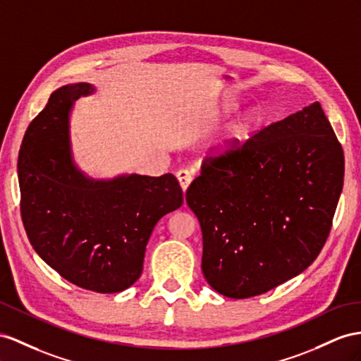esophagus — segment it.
<instances>
[{
    "mask_svg": "<svg viewBox=\"0 0 361 361\" xmlns=\"http://www.w3.org/2000/svg\"><path fill=\"white\" fill-rule=\"evenodd\" d=\"M177 178H178V181H180L181 189H183L184 192H186V189L189 188L190 181L193 180V173H192L190 171H188V169H180V171L177 172Z\"/></svg>",
    "mask_w": 361,
    "mask_h": 361,
    "instance_id": "1",
    "label": "esophagus"
}]
</instances>
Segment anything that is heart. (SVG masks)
Segmentation results:
<instances>
[{"mask_svg": "<svg viewBox=\"0 0 361 361\" xmlns=\"http://www.w3.org/2000/svg\"><path fill=\"white\" fill-rule=\"evenodd\" d=\"M232 108H233V105H226V111L232 109ZM259 120H261V114L257 113V111H248L245 116H243L236 123H233L227 129L224 137L218 142L219 149H223V151L235 149V147L241 145L245 138L250 137L255 126L259 123Z\"/></svg>", "mask_w": 361, "mask_h": 361, "instance_id": "heart-1", "label": "heart"}]
</instances>
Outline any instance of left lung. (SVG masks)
I'll return each instance as SVG.
<instances>
[{
	"label": "left lung",
	"mask_w": 361,
	"mask_h": 361,
	"mask_svg": "<svg viewBox=\"0 0 361 361\" xmlns=\"http://www.w3.org/2000/svg\"><path fill=\"white\" fill-rule=\"evenodd\" d=\"M345 155L319 102L206 157L186 201L207 283L226 298L273 290L314 262L343 189Z\"/></svg>",
	"instance_id": "left-lung-1"
}]
</instances>
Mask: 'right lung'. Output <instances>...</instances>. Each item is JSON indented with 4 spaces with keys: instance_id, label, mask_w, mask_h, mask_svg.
<instances>
[{
    "instance_id": "obj_1",
    "label": "right lung",
    "mask_w": 361,
    "mask_h": 361,
    "mask_svg": "<svg viewBox=\"0 0 361 361\" xmlns=\"http://www.w3.org/2000/svg\"><path fill=\"white\" fill-rule=\"evenodd\" d=\"M90 84L56 90L24 135L18 180L27 238L54 271L80 288L118 293L143 270L155 224L183 204L172 173L85 177L73 163L68 116Z\"/></svg>"
}]
</instances>
